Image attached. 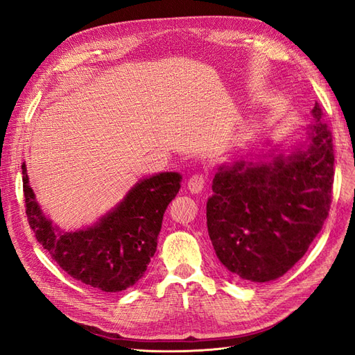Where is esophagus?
Wrapping results in <instances>:
<instances>
[{
  "mask_svg": "<svg viewBox=\"0 0 355 355\" xmlns=\"http://www.w3.org/2000/svg\"><path fill=\"white\" fill-rule=\"evenodd\" d=\"M206 187V176L202 173H196L188 179V189L191 192H200Z\"/></svg>",
  "mask_w": 355,
  "mask_h": 355,
  "instance_id": "obj_1",
  "label": "esophagus"
}]
</instances>
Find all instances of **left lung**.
Masks as SVG:
<instances>
[{
    "label": "left lung",
    "instance_id": "obj_1",
    "mask_svg": "<svg viewBox=\"0 0 355 355\" xmlns=\"http://www.w3.org/2000/svg\"><path fill=\"white\" fill-rule=\"evenodd\" d=\"M321 115L315 102L304 151L268 164L239 161L214 175L207 230L220 263L234 277L265 283L284 275L323 228L335 154Z\"/></svg>",
    "mask_w": 355,
    "mask_h": 355
}]
</instances>
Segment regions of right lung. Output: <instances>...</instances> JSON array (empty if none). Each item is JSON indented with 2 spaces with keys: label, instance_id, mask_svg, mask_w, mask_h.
<instances>
[{
  "label": "right lung",
  "instance_id": "obj_1",
  "mask_svg": "<svg viewBox=\"0 0 355 355\" xmlns=\"http://www.w3.org/2000/svg\"><path fill=\"white\" fill-rule=\"evenodd\" d=\"M22 175L26 216L37 241L72 278L106 293L121 292L144 277L157 250L164 211L182 180L173 171L144 179L93 227L60 232L35 201L25 163Z\"/></svg>",
  "mask_w": 355,
  "mask_h": 355
}]
</instances>
